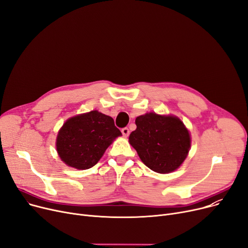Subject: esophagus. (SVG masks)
I'll return each instance as SVG.
<instances>
[{"mask_svg":"<svg viewBox=\"0 0 248 248\" xmlns=\"http://www.w3.org/2000/svg\"><path fill=\"white\" fill-rule=\"evenodd\" d=\"M122 134H123V136L124 137H128V135H129V129L127 128V127H124V128H122Z\"/></svg>","mask_w":248,"mask_h":248,"instance_id":"obj_1","label":"esophagus"}]
</instances>
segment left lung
Listing matches in <instances>:
<instances>
[{"label": "left lung", "instance_id": "obj_1", "mask_svg": "<svg viewBox=\"0 0 248 248\" xmlns=\"http://www.w3.org/2000/svg\"><path fill=\"white\" fill-rule=\"evenodd\" d=\"M137 128L129 144L151 170L167 174L184 162L191 146L188 129L176 116L146 113L136 119Z\"/></svg>", "mask_w": 248, "mask_h": 248}]
</instances>
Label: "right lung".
I'll list each match as a JSON object with an SVG mask.
<instances>
[{
  "label": "right lung",
  "instance_id": "right-lung-1",
  "mask_svg": "<svg viewBox=\"0 0 248 248\" xmlns=\"http://www.w3.org/2000/svg\"><path fill=\"white\" fill-rule=\"evenodd\" d=\"M122 133L112 117L93 110L71 117L58 133L56 148L61 160L78 170L93 167Z\"/></svg>",
  "mask_w": 248,
  "mask_h": 248
}]
</instances>
